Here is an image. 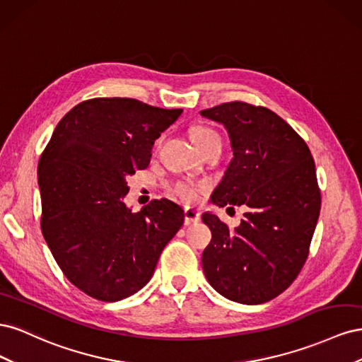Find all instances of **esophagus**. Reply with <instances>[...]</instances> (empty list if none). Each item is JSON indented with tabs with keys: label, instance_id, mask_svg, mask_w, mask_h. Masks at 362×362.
I'll return each mask as SVG.
<instances>
[{
	"label": "esophagus",
	"instance_id": "34e87169",
	"mask_svg": "<svg viewBox=\"0 0 362 362\" xmlns=\"http://www.w3.org/2000/svg\"><path fill=\"white\" fill-rule=\"evenodd\" d=\"M201 221V213L196 211L194 208L187 206L184 210V223L185 225H193V223H198Z\"/></svg>",
	"mask_w": 362,
	"mask_h": 362
}]
</instances>
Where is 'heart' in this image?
Wrapping results in <instances>:
<instances>
[{"label":"heart","mask_w":362,"mask_h":362,"mask_svg":"<svg viewBox=\"0 0 362 362\" xmlns=\"http://www.w3.org/2000/svg\"><path fill=\"white\" fill-rule=\"evenodd\" d=\"M190 139L193 141V145L198 148L199 151L202 148H205L208 144H211V141H216V140L221 141V137H218V134L216 133V131L211 129V128H208V127H196V128H193L190 131ZM173 192L177 193L181 199L187 201V202L194 201L196 198H198V194H199V189H196V187H193V185L184 184V182H178L177 185H175Z\"/></svg>","instance_id":"1"}]
</instances>
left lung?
<instances>
[{
	"label": "left lung",
	"mask_w": 362,
	"mask_h": 362,
	"mask_svg": "<svg viewBox=\"0 0 362 362\" xmlns=\"http://www.w3.org/2000/svg\"><path fill=\"white\" fill-rule=\"evenodd\" d=\"M222 124L233 160L210 202L246 205L249 211L229 229L204 213L211 242L202 269L226 299L258 305L276 298L299 275L320 214V190L310 148L269 108L226 103L201 112Z\"/></svg>",
	"instance_id": "left-lung-1"
}]
</instances>
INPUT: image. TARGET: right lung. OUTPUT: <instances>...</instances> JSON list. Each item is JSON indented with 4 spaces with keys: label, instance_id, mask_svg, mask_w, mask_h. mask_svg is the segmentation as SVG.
Segmentation results:
<instances>
[{
    "label": "right lung",
    "instance_id": "right-lung-1",
    "mask_svg": "<svg viewBox=\"0 0 362 362\" xmlns=\"http://www.w3.org/2000/svg\"><path fill=\"white\" fill-rule=\"evenodd\" d=\"M181 108L95 98L63 116L40 157L42 233L66 278L86 294L117 302L144 288L184 223L169 199L133 213L127 178L146 169L154 141Z\"/></svg>",
    "mask_w": 362,
    "mask_h": 362
}]
</instances>
